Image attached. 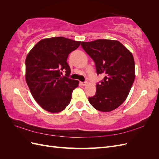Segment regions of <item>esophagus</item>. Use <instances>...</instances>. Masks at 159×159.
Masks as SVG:
<instances>
[{"mask_svg": "<svg viewBox=\"0 0 159 159\" xmlns=\"http://www.w3.org/2000/svg\"><path fill=\"white\" fill-rule=\"evenodd\" d=\"M80 84L84 86V85H86L88 84V82L87 81H81V82H80Z\"/></svg>", "mask_w": 159, "mask_h": 159, "instance_id": "34e87169", "label": "esophagus"}]
</instances>
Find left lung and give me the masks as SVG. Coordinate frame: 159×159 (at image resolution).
I'll use <instances>...</instances> for the list:
<instances>
[{"label":"left lung","mask_w":159,"mask_h":159,"mask_svg":"<svg viewBox=\"0 0 159 159\" xmlns=\"http://www.w3.org/2000/svg\"><path fill=\"white\" fill-rule=\"evenodd\" d=\"M81 46L94 61L97 74L104 75L89 102L100 111H111L125 101L134 82V61L131 52L121 42L112 40L81 42Z\"/></svg>","instance_id":"1"}]
</instances>
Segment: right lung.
<instances>
[{
    "instance_id": "1",
    "label": "right lung",
    "mask_w": 159,
    "mask_h": 159,
    "mask_svg": "<svg viewBox=\"0 0 159 159\" xmlns=\"http://www.w3.org/2000/svg\"><path fill=\"white\" fill-rule=\"evenodd\" d=\"M81 42L54 37L38 42L26 58V81L34 99L51 113H58L70 104L78 80H71L68 55ZM65 71V76H61Z\"/></svg>"
}]
</instances>
